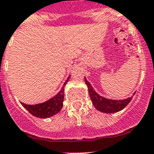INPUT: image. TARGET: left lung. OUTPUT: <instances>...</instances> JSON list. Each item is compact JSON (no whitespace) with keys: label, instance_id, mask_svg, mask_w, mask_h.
Here are the masks:
<instances>
[{"label":"left lung","instance_id":"1","mask_svg":"<svg viewBox=\"0 0 154 154\" xmlns=\"http://www.w3.org/2000/svg\"><path fill=\"white\" fill-rule=\"evenodd\" d=\"M85 82L88 88V93H89L90 98H91V100H92L94 107H96V109L101 112H103V113H115V112H119L131 102L132 97H131L129 98L124 99V100H119L107 99L105 97L100 96L95 91L94 88H92L91 84L87 81L85 77Z\"/></svg>","mask_w":154,"mask_h":154}]
</instances>
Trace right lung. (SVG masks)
Instances as JSON below:
<instances>
[{"label": "right lung", "mask_w": 154, "mask_h": 154, "mask_svg": "<svg viewBox=\"0 0 154 154\" xmlns=\"http://www.w3.org/2000/svg\"><path fill=\"white\" fill-rule=\"evenodd\" d=\"M69 78H70V76H69L67 80L63 85L64 86L58 92V93L46 102L37 103L35 105H30V104H26V103H21V104L32 114V116L38 117V118L46 119L54 116L61 111L62 106H63L64 87L66 83L69 81Z\"/></svg>", "instance_id": "obj_1"}]
</instances>
